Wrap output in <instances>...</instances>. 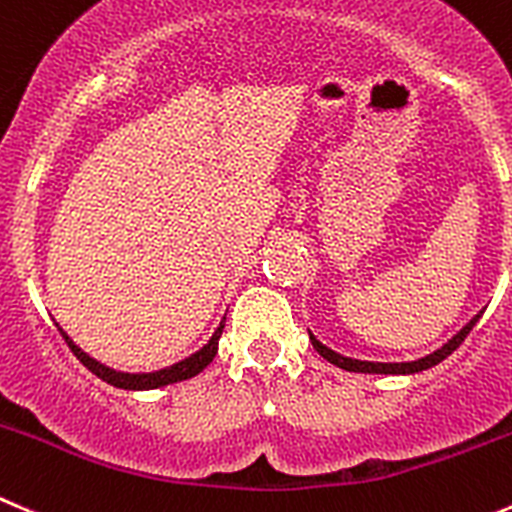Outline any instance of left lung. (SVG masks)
Masks as SVG:
<instances>
[{
	"label": "left lung",
	"instance_id": "1",
	"mask_svg": "<svg viewBox=\"0 0 512 512\" xmlns=\"http://www.w3.org/2000/svg\"><path fill=\"white\" fill-rule=\"evenodd\" d=\"M480 316H483V311L472 316V319L467 321L465 326H462L460 332H457L455 337L450 339V342L442 344L440 349H435V352L427 354V357L415 359V362H364V359H352V357H344V354L334 352V349H329V347H326V344H321L319 339H316L311 332H309V339H311V344H314L316 352H319L321 357L326 359V362H332L334 367H339V369H347V372H364V374H417V372H425V369L435 367V364H440L442 359L450 357V354L455 352V349L460 347L462 342H465V337L472 332V326L478 324Z\"/></svg>",
	"mask_w": 512,
	"mask_h": 512
}]
</instances>
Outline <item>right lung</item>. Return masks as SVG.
<instances>
[{"label":"right lung","instance_id":"right-lung-1","mask_svg":"<svg viewBox=\"0 0 512 512\" xmlns=\"http://www.w3.org/2000/svg\"><path fill=\"white\" fill-rule=\"evenodd\" d=\"M223 324H226V316L221 319V324H218V329L213 332V337L208 339V344H203L198 352H193L191 357L186 359H180V362L170 364V367L155 369V372H120V369L107 367V364L97 362V359H92L90 354L82 352V349L67 337V332L60 324H57V329H60V334L65 337L67 347L72 349V354H75V357L80 359V362L85 364L95 377H100L102 382L113 384V387H120V389H158V387H165V384L183 382V379H191L196 377V374H201L203 369L213 362V357H216L218 339H221L223 334Z\"/></svg>","mask_w":512,"mask_h":512}]
</instances>
